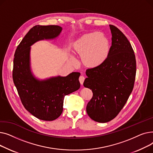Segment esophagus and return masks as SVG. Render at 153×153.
<instances>
[{"label": "esophagus", "mask_w": 153, "mask_h": 153, "mask_svg": "<svg viewBox=\"0 0 153 153\" xmlns=\"http://www.w3.org/2000/svg\"><path fill=\"white\" fill-rule=\"evenodd\" d=\"M79 82H80V83H81V85H82L83 84V83H84V80H85V77H84V76H81L79 77Z\"/></svg>", "instance_id": "obj_1"}]
</instances>
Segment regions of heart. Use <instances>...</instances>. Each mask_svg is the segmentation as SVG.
Segmentation results:
<instances>
[{"label":"heart","mask_w":153,"mask_h":153,"mask_svg":"<svg viewBox=\"0 0 153 153\" xmlns=\"http://www.w3.org/2000/svg\"><path fill=\"white\" fill-rule=\"evenodd\" d=\"M74 53L81 57L87 69L97 68L106 61L111 49L109 38L103 33L92 32L77 38L73 44Z\"/></svg>","instance_id":"heart-1"}]
</instances>
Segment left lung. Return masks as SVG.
<instances>
[{"label":"left lung","instance_id":"left-lung-1","mask_svg":"<svg viewBox=\"0 0 153 153\" xmlns=\"http://www.w3.org/2000/svg\"><path fill=\"white\" fill-rule=\"evenodd\" d=\"M111 46L102 66L86 71L84 86L93 92L87 103L88 115L95 122L111 121L121 111L133 91L136 59L130 43L115 26L110 25Z\"/></svg>","mask_w":153,"mask_h":153}]
</instances>
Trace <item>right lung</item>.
Segmentation results:
<instances>
[{
    "instance_id": "add662e5",
    "label": "right lung",
    "mask_w": 153,
    "mask_h": 153,
    "mask_svg": "<svg viewBox=\"0 0 153 153\" xmlns=\"http://www.w3.org/2000/svg\"><path fill=\"white\" fill-rule=\"evenodd\" d=\"M62 28L58 25H36L31 28L17 46L14 54L13 80L24 107L37 118L53 121L63 110L65 95L77 91L80 72L66 76L36 77L31 67V46L42 40H54Z\"/></svg>"
}]
</instances>
